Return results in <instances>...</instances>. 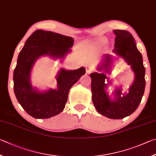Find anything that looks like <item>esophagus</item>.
Returning <instances> with one entry per match:
<instances>
[{
  "mask_svg": "<svg viewBox=\"0 0 156 156\" xmlns=\"http://www.w3.org/2000/svg\"><path fill=\"white\" fill-rule=\"evenodd\" d=\"M93 70H94L93 68L89 66H86V73H90Z\"/></svg>",
  "mask_w": 156,
  "mask_h": 156,
  "instance_id": "1",
  "label": "esophagus"
}]
</instances>
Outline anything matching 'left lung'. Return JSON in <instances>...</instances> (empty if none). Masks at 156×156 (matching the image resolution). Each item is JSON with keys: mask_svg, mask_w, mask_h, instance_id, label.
<instances>
[{"mask_svg": "<svg viewBox=\"0 0 156 156\" xmlns=\"http://www.w3.org/2000/svg\"><path fill=\"white\" fill-rule=\"evenodd\" d=\"M113 32L116 35L113 53L130 66L134 73V80L126 93L122 94L121 87L116 86L113 98L109 96L106 89L112 83V80H109L105 73H111L113 56L105 55L97 67V70L104 72L90 75L92 80V99L97 111L101 115L112 119H122L131 115L140 103L145 88V68L143 56L138 50L133 35L125 30H114Z\"/></svg>", "mask_w": 156, "mask_h": 156, "instance_id": "8db88e82", "label": "left lung"}]
</instances>
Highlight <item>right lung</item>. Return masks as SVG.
<instances>
[{
	"mask_svg": "<svg viewBox=\"0 0 156 156\" xmlns=\"http://www.w3.org/2000/svg\"><path fill=\"white\" fill-rule=\"evenodd\" d=\"M74 39L71 37L36 30L27 40L18 55L13 71V90L16 99L27 113L35 119H49L64 110L71 87L86 73V68H61L57 73V88L40 91L32 86L31 74L37 59L48 56L62 61L70 53Z\"/></svg>",
	"mask_w": 156,
	"mask_h": 156,
	"instance_id": "right-lung-1",
	"label": "right lung"
}]
</instances>
